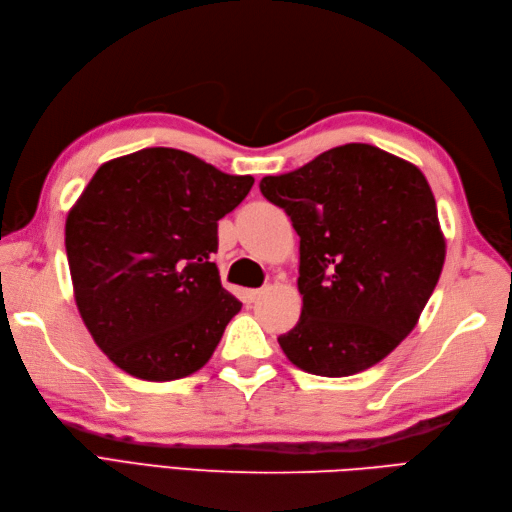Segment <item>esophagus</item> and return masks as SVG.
I'll use <instances>...</instances> for the list:
<instances>
[{"instance_id":"1","label":"esophagus","mask_w":512,"mask_h":512,"mask_svg":"<svg viewBox=\"0 0 512 512\" xmlns=\"http://www.w3.org/2000/svg\"><path fill=\"white\" fill-rule=\"evenodd\" d=\"M260 294H262V288H256V290H245V292H243V299H245V303H254L256 299H260Z\"/></svg>"}]
</instances>
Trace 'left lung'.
Returning <instances> with one entry per match:
<instances>
[{"label":"left lung","mask_w":512,"mask_h":512,"mask_svg":"<svg viewBox=\"0 0 512 512\" xmlns=\"http://www.w3.org/2000/svg\"><path fill=\"white\" fill-rule=\"evenodd\" d=\"M260 192L301 239L303 309L277 337L288 361L327 378L380 363L416 327L444 265L425 175L374 145L350 143L265 177Z\"/></svg>","instance_id":"left-lung-1"}]
</instances>
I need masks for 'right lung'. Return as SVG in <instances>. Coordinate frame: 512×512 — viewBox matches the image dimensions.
<instances>
[{
	"label": "right lung",
	"instance_id": "right-lung-1",
	"mask_svg": "<svg viewBox=\"0 0 512 512\" xmlns=\"http://www.w3.org/2000/svg\"><path fill=\"white\" fill-rule=\"evenodd\" d=\"M170 147L102 164L66 220L74 299L98 348L126 374L168 382L218 348L241 301L211 262L218 220L252 190Z\"/></svg>",
	"mask_w": 512,
	"mask_h": 512
}]
</instances>
